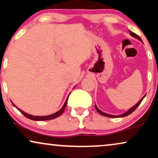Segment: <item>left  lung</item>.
<instances>
[{
	"mask_svg": "<svg viewBox=\"0 0 158 158\" xmlns=\"http://www.w3.org/2000/svg\"><path fill=\"white\" fill-rule=\"evenodd\" d=\"M129 33H130V35H132V36H133L134 38H135V39H138L139 40H140L141 41H142V40H141V39L140 37L139 36V35H138L137 34H135V33H133V32H132V31H129ZM145 97V95L144 96H143L142 98H141L140 101H139V102H138L136 104H135L134 106H133L132 108H131V109H130L128 111H126V112L125 113H124V114H121V115H118V116H114V115H110V114H106V113H104V112H103V111H101V110H100V109H98V108L96 106H95V109H96V110L98 111V112L100 114H101V115H103V116H105V117H126V116H127V115H129V114H131V113L133 112V111H135V109H136V108L139 106V104H140V103H141V101H142V100L143 99V98Z\"/></svg>",
	"mask_w": 158,
	"mask_h": 158,
	"instance_id": "obj_1",
	"label": "left lung"
}]
</instances>
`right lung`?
Listing matches in <instances>:
<instances>
[{
  "mask_svg": "<svg viewBox=\"0 0 158 158\" xmlns=\"http://www.w3.org/2000/svg\"><path fill=\"white\" fill-rule=\"evenodd\" d=\"M67 101H68V98L66 99V101H65V102L64 103V105H63V106L61 108L60 110H59L57 112H56L55 114H52L51 115H49V116H42V117H39V116H33V115H31V114H26L25 112H24V111H21L20 109H19L18 108H17L15 106V105L12 103V104L15 106L17 108V109L19 110L20 112L23 114L25 116V117H27V118L28 119H31L32 120H36V121H42V120H50V119H55L56 117H59V116H60L63 113V111H65V107H66V104H67Z\"/></svg>",
  "mask_w": 158,
  "mask_h": 158,
  "instance_id": "add662e5",
  "label": "right lung"
}]
</instances>
